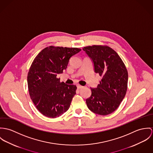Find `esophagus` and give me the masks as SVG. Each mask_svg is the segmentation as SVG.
Returning <instances> with one entry per match:
<instances>
[{
	"label": "esophagus",
	"instance_id": "esophagus-1",
	"mask_svg": "<svg viewBox=\"0 0 153 153\" xmlns=\"http://www.w3.org/2000/svg\"><path fill=\"white\" fill-rule=\"evenodd\" d=\"M77 88H78V89H82V88H83L84 87L83 86L80 85H77Z\"/></svg>",
	"mask_w": 153,
	"mask_h": 153
}]
</instances>
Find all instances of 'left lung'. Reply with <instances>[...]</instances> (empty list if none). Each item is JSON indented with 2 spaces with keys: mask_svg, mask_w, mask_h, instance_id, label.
Returning a JSON list of instances; mask_svg holds the SVG:
<instances>
[{
  "mask_svg": "<svg viewBox=\"0 0 153 153\" xmlns=\"http://www.w3.org/2000/svg\"><path fill=\"white\" fill-rule=\"evenodd\" d=\"M83 50L93 60L95 73L102 77L97 88H91V95L85 100L87 105L96 114H110L126 96L127 70L117 52L107 46H89Z\"/></svg>",
  "mask_w": 153,
  "mask_h": 153,
  "instance_id": "1",
  "label": "left lung"
}]
</instances>
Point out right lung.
Segmentation results:
<instances>
[{"mask_svg": "<svg viewBox=\"0 0 153 153\" xmlns=\"http://www.w3.org/2000/svg\"><path fill=\"white\" fill-rule=\"evenodd\" d=\"M81 49L51 46L34 58L27 74L30 97L37 109L45 116L56 118L68 110L76 94V85L60 82L57 74L62 73L70 58Z\"/></svg>", "mask_w": 153, "mask_h": 153, "instance_id": "right-lung-1", "label": "right lung"}]
</instances>
